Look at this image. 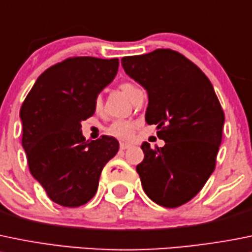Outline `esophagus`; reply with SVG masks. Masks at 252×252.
<instances>
[{
  "mask_svg": "<svg viewBox=\"0 0 252 252\" xmlns=\"http://www.w3.org/2000/svg\"><path fill=\"white\" fill-rule=\"evenodd\" d=\"M129 146H130V144H126V143H121V145H119V148H121L122 150H126V149H128Z\"/></svg>",
  "mask_w": 252,
  "mask_h": 252,
  "instance_id": "1",
  "label": "esophagus"
}]
</instances>
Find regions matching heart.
<instances>
[{"mask_svg":"<svg viewBox=\"0 0 252 252\" xmlns=\"http://www.w3.org/2000/svg\"><path fill=\"white\" fill-rule=\"evenodd\" d=\"M121 90L129 97L131 98L133 94H135L136 91H139L138 87L134 84H130V82H123L121 84ZM102 107V98L101 97H97L94 99V108L96 111H99ZM134 129H135V123L130 121H126V119H118V121H114L111 126H108L107 131L108 134H111L112 136H116V138L122 139V140H129V139L133 136Z\"/></svg>","mask_w":252,"mask_h":252,"instance_id":"obj_1","label":"heart"}]
</instances>
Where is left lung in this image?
Segmentation results:
<instances>
[{"label": "left lung", "instance_id": "1", "mask_svg": "<svg viewBox=\"0 0 252 252\" xmlns=\"http://www.w3.org/2000/svg\"><path fill=\"white\" fill-rule=\"evenodd\" d=\"M124 71L146 90L145 121L158 126L165 146L143 143L136 166L144 192L166 208L197 196L216 168L224 112L204 72L171 49L124 56Z\"/></svg>", "mask_w": 252, "mask_h": 252}]
</instances>
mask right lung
Listing matches in <instances>:
<instances>
[{
	"instance_id": "right-lung-1",
	"label": "right lung",
	"mask_w": 252,
	"mask_h": 252,
	"mask_svg": "<svg viewBox=\"0 0 252 252\" xmlns=\"http://www.w3.org/2000/svg\"><path fill=\"white\" fill-rule=\"evenodd\" d=\"M118 66L117 58H67L36 79L22 104V145L29 171L60 206L86 204L96 194L104 165L118 153L117 139L102 135L86 141L81 130Z\"/></svg>"
}]
</instances>
